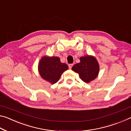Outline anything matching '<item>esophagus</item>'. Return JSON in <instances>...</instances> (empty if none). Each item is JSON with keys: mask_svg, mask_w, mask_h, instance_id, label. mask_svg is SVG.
<instances>
[{"mask_svg": "<svg viewBox=\"0 0 131 131\" xmlns=\"http://www.w3.org/2000/svg\"><path fill=\"white\" fill-rule=\"evenodd\" d=\"M73 65L72 63H71V64H69V65H68V66H69V68L70 69H72Z\"/></svg>", "mask_w": 131, "mask_h": 131, "instance_id": "1", "label": "esophagus"}]
</instances>
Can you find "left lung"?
Returning a JSON list of instances; mask_svg holds the SVG:
<instances>
[{
	"mask_svg": "<svg viewBox=\"0 0 131 131\" xmlns=\"http://www.w3.org/2000/svg\"><path fill=\"white\" fill-rule=\"evenodd\" d=\"M80 60V62L75 64L72 69L79 73L82 80L89 83L96 78L98 74L99 64L96 59L92 56L82 57Z\"/></svg>",
	"mask_w": 131,
	"mask_h": 131,
	"instance_id": "left-lung-1",
	"label": "left lung"
}]
</instances>
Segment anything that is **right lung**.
Listing matches in <instances>:
<instances>
[{
	"mask_svg": "<svg viewBox=\"0 0 131 131\" xmlns=\"http://www.w3.org/2000/svg\"><path fill=\"white\" fill-rule=\"evenodd\" d=\"M68 69V66L61 63L57 57H43L39 63V72L41 77L51 84L56 83Z\"/></svg>",
	"mask_w": 131,
	"mask_h": 131,
	"instance_id": "right-lung-1",
	"label": "right lung"
}]
</instances>
